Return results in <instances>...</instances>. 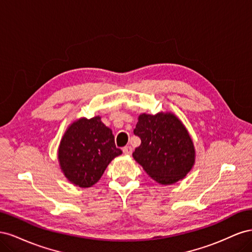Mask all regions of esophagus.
Returning a JSON list of instances; mask_svg holds the SVG:
<instances>
[{
    "instance_id": "1",
    "label": "esophagus",
    "mask_w": 252,
    "mask_h": 252,
    "mask_svg": "<svg viewBox=\"0 0 252 252\" xmlns=\"http://www.w3.org/2000/svg\"><path fill=\"white\" fill-rule=\"evenodd\" d=\"M123 152L127 156H130L132 154V148L130 146H126L123 148Z\"/></svg>"
}]
</instances>
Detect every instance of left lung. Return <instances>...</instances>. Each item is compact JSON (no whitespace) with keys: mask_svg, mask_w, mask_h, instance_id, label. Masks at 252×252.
Returning a JSON list of instances; mask_svg holds the SVG:
<instances>
[{"mask_svg":"<svg viewBox=\"0 0 252 252\" xmlns=\"http://www.w3.org/2000/svg\"><path fill=\"white\" fill-rule=\"evenodd\" d=\"M133 133L141 139V145L132 157L156 182L174 184L191 170L195 159L193 142L173 113L140 114Z\"/></svg>","mask_w":252,"mask_h":252,"instance_id":"obj_1","label":"left lung"}]
</instances>
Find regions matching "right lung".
<instances>
[{
    "mask_svg": "<svg viewBox=\"0 0 252 252\" xmlns=\"http://www.w3.org/2000/svg\"><path fill=\"white\" fill-rule=\"evenodd\" d=\"M122 155L116 147L111 129L101 117L81 118L67 128L61 140L58 158L67 180L88 188L101 179L112 159Z\"/></svg>",
    "mask_w": 252,
    "mask_h": 252,
    "instance_id": "add662e5",
    "label": "right lung"
}]
</instances>
